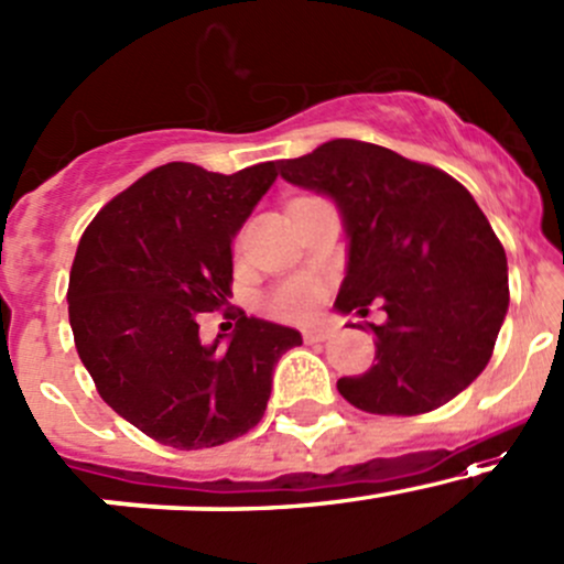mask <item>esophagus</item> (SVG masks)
<instances>
[{"label":"esophagus","instance_id":"esophagus-1","mask_svg":"<svg viewBox=\"0 0 564 564\" xmlns=\"http://www.w3.org/2000/svg\"><path fill=\"white\" fill-rule=\"evenodd\" d=\"M302 337H305V343H324V339L332 337V326H305L302 329Z\"/></svg>","mask_w":564,"mask_h":564}]
</instances>
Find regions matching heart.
<instances>
[{
    "label": "heart",
    "instance_id": "b5f03b06",
    "mask_svg": "<svg viewBox=\"0 0 564 564\" xmlns=\"http://www.w3.org/2000/svg\"><path fill=\"white\" fill-rule=\"evenodd\" d=\"M326 283L315 275H294L272 286L264 296V311L281 321H307L318 313Z\"/></svg>",
    "mask_w": 564,
    "mask_h": 564
}]
</instances>
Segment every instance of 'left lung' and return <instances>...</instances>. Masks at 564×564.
<instances>
[{
    "label": "left lung",
    "mask_w": 564,
    "mask_h": 564,
    "mask_svg": "<svg viewBox=\"0 0 564 564\" xmlns=\"http://www.w3.org/2000/svg\"><path fill=\"white\" fill-rule=\"evenodd\" d=\"M281 176L332 197L348 232L339 313L382 302L377 364L337 380L352 406L423 414L466 391L490 361L509 311L506 251L471 192L386 147L334 139L281 160ZM364 329V326H361Z\"/></svg>",
    "instance_id": "8db88e82"
}]
</instances>
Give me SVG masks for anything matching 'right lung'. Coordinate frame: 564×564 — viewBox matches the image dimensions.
I'll list each match as a JSON object with an SVG mask.
<instances>
[{
  "instance_id": "add662e5",
  "label": "right lung",
  "mask_w": 564,
  "mask_h": 564,
  "mask_svg": "<svg viewBox=\"0 0 564 564\" xmlns=\"http://www.w3.org/2000/svg\"><path fill=\"white\" fill-rule=\"evenodd\" d=\"M275 163L214 173L160 165L109 200L77 246L69 324L98 393L160 444L203 449L243 436L268 410L272 369L302 334L227 307L206 345L200 313L232 296V238L272 187Z\"/></svg>"
}]
</instances>
